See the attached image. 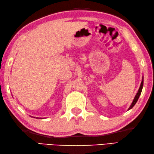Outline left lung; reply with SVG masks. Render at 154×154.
<instances>
[{
  "instance_id": "1",
  "label": "left lung",
  "mask_w": 154,
  "mask_h": 154,
  "mask_svg": "<svg viewBox=\"0 0 154 154\" xmlns=\"http://www.w3.org/2000/svg\"><path fill=\"white\" fill-rule=\"evenodd\" d=\"M143 77H142V81H141V83L140 86V88H139L138 91H137V94H136L135 97V98H134V99H133L131 104V105H130L129 108L128 109V110H127V111H129V110L133 108V107L134 106V105L136 104V103H137V101L138 100L139 97H140V96L141 95V91H142V88H143Z\"/></svg>"
}]
</instances>
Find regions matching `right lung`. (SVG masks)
Here are the masks:
<instances>
[{
  "mask_svg": "<svg viewBox=\"0 0 154 154\" xmlns=\"http://www.w3.org/2000/svg\"><path fill=\"white\" fill-rule=\"evenodd\" d=\"M37 119H38V117H37Z\"/></svg>",
  "mask_w": 154,
  "mask_h": 154,
  "instance_id": "1",
  "label": "right lung"
}]
</instances>
